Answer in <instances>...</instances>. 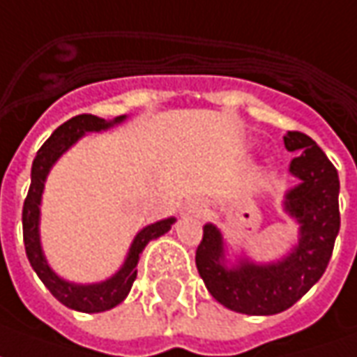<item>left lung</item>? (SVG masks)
Segmentation results:
<instances>
[{
    "label": "left lung",
    "instance_id": "8db88e82",
    "mask_svg": "<svg viewBox=\"0 0 357 357\" xmlns=\"http://www.w3.org/2000/svg\"><path fill=\"white\" fill-rule=\"evenodd\" d=\"M284 144L290 153H300L290 164L300 183L284 201L286 213L300 224L298 245L276 263L255 265L245 259L226 266L220 230L206 224L195 253L197 271L211 296L245 315H274L303 298L326 271L340 230V179L333 162L300 131H288Z\"/></svg>",
    "mask_w": 357,
    "mask_h": 357
}]
</instances>
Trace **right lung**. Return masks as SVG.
Here are the masks:
<instances>
[{
	"label": "right lung",
	"instance_id": "1",
	"mask_svg": "<svg viewBox=\"0 0 357 357\" xmlns=\"http://www.w3.org/2000/svg\"><path fill=\"white\" fill-rule=\"evenodd\" d=\"M123 119H126V116H119L114 121H106V119L92 116V114H81V116H75L69 121H66L63 126L57 127L48 141L40 146V151L36 153V158L32 162L31 187H29V195L24 199V204H22V239H24L26 257L31 261L34 273L38 274L40 280L52 291V296L57 301H61L66 307H71L75 311H83V313L108 311V309L116 307L118 303L126 300L127 294H129L137 278L139 255L143 253V249L146 248V243L151 239L164 236L172 228V224L176 222V218H166V220L154 222V224L139 231L135 239H133V243H131V248H129V253H127L123 266L112 278L104 280V282L86 284V286L67 282V280L59 278L50 268L48 261H46L44 253H42L38 234L40 201H42V191H44V183H46V178H48L50 168L84 133L108 129V127L123 121Z\"/></svg>",
	"mask_w": 357,
	"mask_h": 357
}]
</instances>
